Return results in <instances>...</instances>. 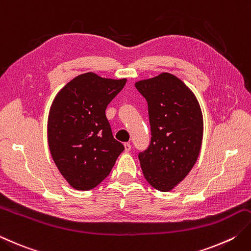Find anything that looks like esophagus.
<instances>
[{"instance_id": "34e87169", "label": "esophagus", "mask_w": 251, "mask_h": 251, "mask_svg": "<svg viewBox=\"0 0 251 251\" xmlns=\"http://www.w3.org/2000/svg\"><path fill=\"white\" fill-rule=\"evenodd\" d=\"M124 148H125V151H126V152H129L130 149H131V146H130V144H128V142H125V144H124Z\"/></svg>"}]
</instances>
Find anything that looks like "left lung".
Listing matches in <instances>:
<instances>
[{"instance_id": "obj_1", "label": "left lung", "mask_w": 251, "mask_h": 251, "mask_svg": "<svg viewBox=\"0 0 251 251\" xmlns=\"http://www.w3.org/2000/svg\"><path fill=\"white\" fill-rule=\"evenodd\" d=\"M148 102L151 141L138 158L145 178L160 191L175 188L197 162L203 117L195 93L173 74L135 83Z\"/></svg>"}]
</instances>
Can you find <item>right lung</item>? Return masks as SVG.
Returning a JSON list of instances; mask_svg holds the SVG:
<instances>
[{
	"mask_svg": "<svg viewBox=\"0 0 251 251\" xmlns=\"http://www.w3.org/2000/svg\"><path fill=\"white\" fill-rule=\"evenodd\" d=\"M126 81L85 73L67 82L54 98L48 117L49 148L73 188H95L124 150L113 137L105 110Z\"/></svg>",
	"mask_w": 251,
	"mask_h": 251,
	"instance_id": "1",
	"label": "right lung"
}]
</instances>
